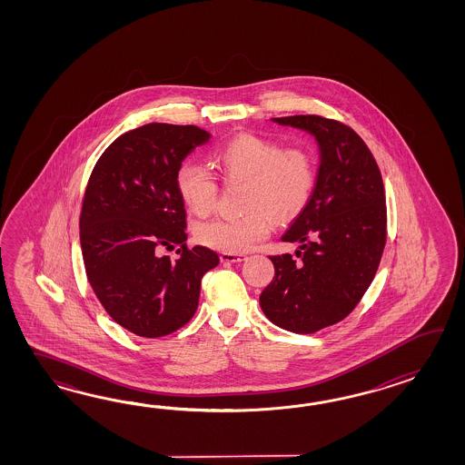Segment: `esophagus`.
<instances>
[{
	"label": "esophagus",
	"mask_w": 465,
	"mask_h": 465,
	"mask_svg": "<svg viewBox=\"0 0 465 465\" xmlns=\"http://www.w3.org/2000/svg\"><path fill=\"white\" fill-rule=\"evenodd\" d=\"M221 262H242L246 261L244 254H231V252H223L221 254Z\"/></svg>",
	"instance_id": "obj_1"
}]
</instances>
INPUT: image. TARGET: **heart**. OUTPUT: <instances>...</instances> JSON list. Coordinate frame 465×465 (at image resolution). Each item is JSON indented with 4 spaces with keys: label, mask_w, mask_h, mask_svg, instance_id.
Instances as JSON below:
<instances>
[{
    "label": "heart",
    "mask_w": 465,
    "mask_h": 465,
    "mask_svg": "<svg viewBox=\"0 0 465 465\" xmlns=\"http://www.w3.org/2000/svg\"><path fill=\"white\" fill-rule=\"evenodd\" d=\"M226 181H244L239 218H216L199 223L194 236L203 246L239 254L269 234L273 216L287 221L306 206L316 183L311 154L302 148H282L256 134H239L213 156ZM176 188L186 208L199 218L208 216L218 198L214 178L194 164H183Z\"/></svg>",
    "instance_id": "obj_1"
}]
</instances>
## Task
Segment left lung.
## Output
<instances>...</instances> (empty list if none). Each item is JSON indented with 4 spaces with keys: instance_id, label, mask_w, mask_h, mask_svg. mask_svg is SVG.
I'll return each mask as SVG.
<instances>
[{
    "instance_id": "left-lung-1",
    "label": "left lung",
    "mask_w": 465,
    "mask_h": 465,
    "mask_svg": "<svg viewBox=\"0 0 465 465\" xmlns=\"http://www.w3.org/2000/svg\"><path fill=\"white\" fill-rule=\"evenodd\" d=\"M316 139L319 169L312 194L284 242L296 256H271L274 279L261 292L267 319L291 332L312 334L357 306L376 276L386 246V194L376 159L356 131L314 114L272 118Z\"/></svg>"
}]
</instances>
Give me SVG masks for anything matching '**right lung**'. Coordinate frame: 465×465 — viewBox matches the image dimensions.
I'll return each instance as SVG.
<instances>
[{"mask_svg": "<svg viewBox=\"0 0 465 465\" xmlns=\"http://www.w3.org/2000/svg\"><path fill=\"white\" fill-rule=\"evenodd\" d=\"M211 134L198 126L149 123L109 144L89 176L79 219L86 276L119 326L168 336L198 309L201 279L219 264L208 247H186V211L176 174ZM182 249L176 262L159 257Z\"/></svg>", "mask_w": 465, "mask_h": 465, "instance_id": "obj_1", "label": "right lung"}]
</instances>
